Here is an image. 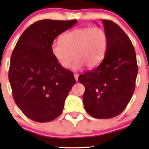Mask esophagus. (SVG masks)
<instances>
[{"label":"esophagus","mask_w":149,"mask_h":149,"mask_svg":"<svg viewBox=\"0 0 149 149\" xmlns=\"http://www.w3.org/2000/svg\"><path fill=\"white\" fill-rule=\"evenodd\" d=\"M79 75L78 74V73H75L74 78H75V79H76V81H78V79H79Z\"/></svg>","instance_id":"esophagus-1"}]
</instances>
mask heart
I'll return each mask as SVG.
<instances>
[{"label":"heart","instance_id":"heart-1","mask_svg":"<svg viewBox=\"0 0 149 149\" xmlns=\"http://www.w3.org/2000/svg\"><path fill=\"white\" fill-rule=\"evenodd\" d=\"M107 46V35L103 29L77 28L63 34L61 41L53 42L51 52L63 68L70 67L74 56L73 69L78 70L84 65L92 69L102 61Z\"/></svg>","mask_w":149,"mask_h":149}]
</instances>
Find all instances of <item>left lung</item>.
I'll return each instance as SVG.
<instances>
[{
  "mask_svg": "<svg viewBox=\"0 0 149 149\" xmlns=\"http://www.w3.org/2000/svg\"><path fill=\"white\" fill-rule=\"evenodd\" d=\"M107 35L104 58L96 68L79 76L85 86L83 103L91 117L109 119L121 113L136 87L138 65L128 36L115 22L103 19Z\"/></svg>",
  "mask_w": 149,
  "mask_h": 149,
  "instance_id": "1",
  "label": "left lung"
}]
</instances>
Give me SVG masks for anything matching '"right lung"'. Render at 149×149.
I'll return each mask as SVG.
<instances>
[{
    "label": "right lung",
    "instance_id": "obj_1",
    "mask_svg": "<svg viewBox=\"0 0 149 149\" xmlns=\"http://www.w3.org/2000/svg\"><path fill=\"white\" fill-rule=\"evenodd\" d=\"M76 22L38 21L24 31L13 49L8 72L13 100L32 120L47 123L59 117L76 84L73 72L61 67L55 59L51 45Z\"/></svg>",
    "mask_w": 149,
    "mask_h": 149
}]
</instances>
